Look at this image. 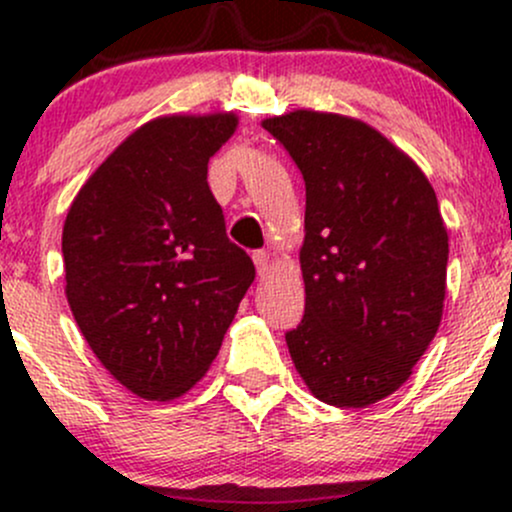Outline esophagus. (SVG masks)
<instances>
[{"instance_id":"obj_1","label":"esophagus","mask_w":512,"mask_h":512,"mask_svg":"<svg viewBox=\"0 0 512 512\" xmlns=\"http://www.w3.org/2000/svg\"><path fill=\"white\" fill-rule=\"evenodd\" d=\"M252 260H255L257 274L264 276V274L269 272V252H264V250H257L255 255H252Z\"/></svg>"}]
</instances>
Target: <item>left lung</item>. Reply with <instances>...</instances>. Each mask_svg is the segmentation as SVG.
Returning a JSON list of instances; mask_svg holds the SVG:
<instances>
[{"label":"left lung","instance_id":"8db88e82","mask_svg":"<svg viewBox=\"0 0 512 512\" xmlns=\"http://www.w3.org/2000/svg\"><path fill=\"white\" fill-rule=\"evenodd\" d=\"M305 180V315L293 366L332 407L363 409L409 380L443 317L448 228L411 158L354 117L262 120Z\"/></svg>","mask_w":512,"mask_h":512}]
</instances>
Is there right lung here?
Listing matches in <instances>:
<instances>
[{
	"label": "right lung",
	"mask_w": 512,
	"mask_h": 512,
	"mask_svg": "<svg viewBox=\"0 0 512 512\" xmlns=\"http://www.w3.org/2000/svg\"><path fill=\"white\" fill-rule=\"evenodd\" d=\"M236 127V113L149 120L67 211L64 293L76 325L117 383L151 402L204 378L255 281L207 182L209 158Z\"/></svg>",
	"instance_id": "obj_1"
}]
</instances>
